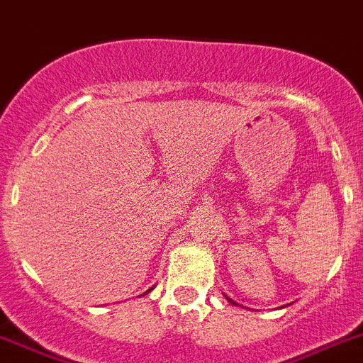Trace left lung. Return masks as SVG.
<instances>
[{
	"label": "left lung",
	"mask_w": 363,
	"mask_h": 363,
	"mask_svg": "<svg viewBox=\"0 0 363 363\" xmlns=\"http://www.w3.org/2000/svg\"><path fill=\"white\" fill-rule=\"evenodd\" d=\"M226 298H228V296H226ZM228 300H230V298H228ZM230 302H231V303H235V302H233V300H230Z\"/></svg>",
	"instance_id": "8db88e82"
}]
</instances>
